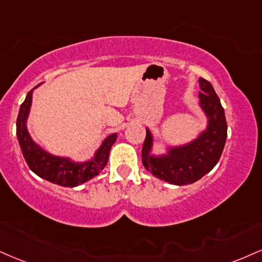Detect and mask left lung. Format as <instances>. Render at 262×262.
<instances>
[{"label": "left lung", "instance_id": "8db88e82", "mask_svg": "<svg viewBox=\"0 0 262 262\" xmlns=\"http://www.w3.org/2000/svg\"><path fill=\"white\" fill-rule=\"evenodd\" d=\"M200 106L206 113L207 129L198 139L185 146L171 147L165 156L150 155L152 135L146 129L141 159L145 168L157 178L176 185H185L199 181L209 173L222 155L227 138L225 110L212 85L204 78L199 79Z\"/></svg>", "mask_w": 262, "mask_h": 262}]
</instances>
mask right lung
<instances>
[{
	"mask_svg": "<svg viewBox=\"0 0 262 262\" xmlns=\"http://www.w3.org/2000/svg\"><path fill=\"white\" fill-rule=\"evenodd\" d=\"M36 88V86H35ZM31 94L28 93L24 102L20 105L17 118V137L19 141L21 152L29 168L39 177L46 181L56 183L62 187L73 188L83 184L95 177L105 168L108 161V154L111 146L115 144L117 134H111L103 140L95 157L91 161L75 163L64 157L53 156L40 149L39 145L34 143L27 129V118L31 105Z\"/></svg>",
	"mask_w": 262,
	"mask_h": 262,
	"instance_id": "1",
	"label": "right lung"
}]
</instances>
